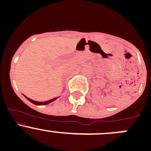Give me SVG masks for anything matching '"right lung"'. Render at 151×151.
Returning <instances> with one entry per match:
<instances>
[{"instance_id":"add662e5","label":"right lung","mask_w":151,"mask_h":151,"mask_svg":"<svg viewBox=\"0 0 151 151\" xmlns=\"http://www.w3.org/2000/svg\"><path fill=\"white\" fill-rule=\"evenodd\" d=\"M24 96H25V95H24ZM25 97H26V98L28 100V101H30L31 103H32V104H35V105H38V106H40V105H47V104H50V103L53 102V101H55V100L57 99V97H54V98H53V99H51V100H49V101H44V102H40V101H34V100L30 99V98L27 97H26V96H25Z\"/></svg>"}]
</instances>
